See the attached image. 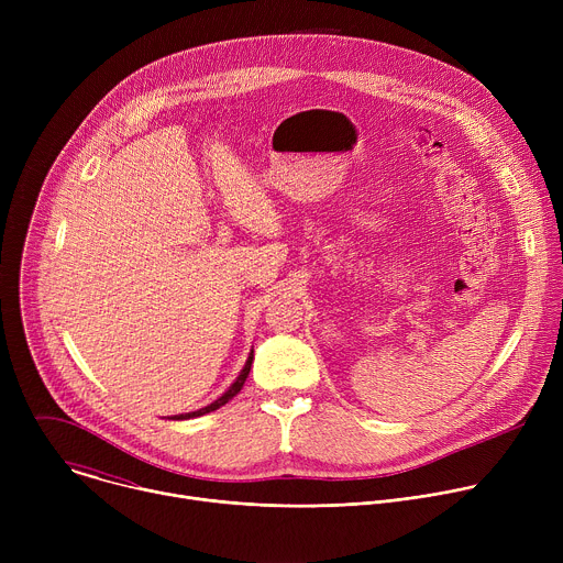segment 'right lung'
Masks as SVG:
<instances>
[{
    "label": "right lung",
    "instance_id": "1",
    "mask_svg": "<svg viewBox=\"0 0 563 563\" xmlns=\"http://www.w3.org/2000/svg\"><path fill=\"white\" fill-rule=\"evenodd\" d=\"M252 361H254V350H252V354H250V358H247V363H245V367H243V372L238 374V378L233 380V385L218 398V400H213L211 406H207V408H200V410H196V412H189V415H178L176 417V421H183V419H196V417H202V415H207V412H213V410H218V408H222L224 404H229V400L243 389V385H245V380H247V376H250V369H252Z\"/></svg>",
    "mask_w": 563,
    "mask_h": 563
}]
</instances>
